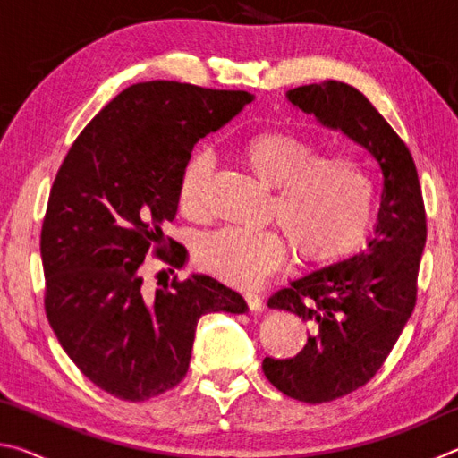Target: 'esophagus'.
<instances>
[{
	"instance_id": "esophagus-1",
	"label": "esophagus",
	"mask_w": 458,
	"mask_h": 458,
	"mask_svg": "<svg viewBox=\"0 0 458 458\" xmlns=\"http://www.w3.org/2000/svg\"><path fill=\"white\" fill-rule=\"evenodd\" d=\"M244 301H246V305H248V309H250V311H262V297L259 293L246 291Z\"/></svg>"
}]
</instances>
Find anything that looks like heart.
Masks as SVG:
<instances>
[{"mask_svg": "<svg viewBox=\"0 0 458 458\" xmlns=\"http://www.w3.org/2000/svg\"><path fill=\"white\" fill-rule=\"evenodd\" d=\"M240 159L273 188L268 218L281 226L301 257H341L363 244L376 185L358 155L321 153V143L307 133L265 129L240 143ZM210 175V153H193L177 188L182 210L191 218L206 214ZM284 237L276 228H222L204 238L198 259L224 281L254 284L284 259Z\"/></svg>", "mask_w": 458, "mask_h": 458, "instance_id": "1", "label": "heart"}]
</instances>
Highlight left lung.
Returning a JSON list of instances; mask_svg holds the SVG:
<instances>
[{
	"label": "left lung",
	"mask_w": 458,
	"mask_h": 458,
	"mask_svg": "<svg viewBox=\"0 0 458 458\" xmlns=\"http://www.w3.org/2000/svg\"><path fill=\"white\" fill-rule=\"evenodd\" d=\"M286 97L366 147L384 175L368 250L291 281L268 299V307L303 317L311 335L291 360L265 358L262 371L284 396L321 404L366 386L396 345L416 305L426 212L412 153L358 89L323 81Z\"/></svg>",
	"instance_id": "obj_1"
}]
</instances>
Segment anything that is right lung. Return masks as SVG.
Wrapping results in <instances>:
<instances>
[{
	"label": "right lung",
	"instance_id": "obj_1",
	"mask_svg": "<svg viewBox=\"0 0 458 458\" xmlns=\"http://www.w3.org/2000/svg\"><path fill=\"white\" fill-rule=\"evenodd\" d=\"M250 100L174 81L131 84L62 161L40 236L46 317L76 368L114 398L172 390L188 374L199 317L246 311L236 291L208 275L147 293L141 265L149 252L183 265L185 248L164 234L183 167L193 145Z\"/></svg>",
	"mask_w": 458,
	"mask_h": 458
}]
</instances>
